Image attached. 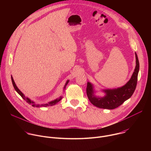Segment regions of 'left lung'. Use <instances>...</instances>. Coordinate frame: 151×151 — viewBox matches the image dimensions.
Listing matches in <instances>:
<instances>
[{"mask_svg": "<svg viewBox=\"0 0 151 151\" xmlns=\"http://www.w3.org/2000/svg\"><path fill=\"white\" fill-rule=\"evenodd\" d=\"M136 54V66L134 72L130 79L125 85L121 88L114 90H104L106 96L103 97H96L94 96L93 85L87 83V94L91 103L100 108L114 109L121 105L125 100L130 98L134 93L137 82V76L139 70V62L137 55Z\"/></svg>", "mask_w": 151, "mask_h": 151, "instance_id": "1", "label": "left lung"}]
</instances>
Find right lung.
<instances>
[{
	"instance_id": "add662e5",
	"label": "right lung",
	"mask_w": 151,
	"mask_h": 151,
	"mask_svg": "<svg viewBox=\"0 0 151 151\" xmlns=\"http://www.w3.org/2000/svg\"><path fill=\"white\" fill-rule=\"evenodd\" d=\"M11 80H12V82L13 86H14V87L15 91L21 96V97H22L24 100H26L29 104H32L33 106H35V107H47V106H53V105L57 103H58V101H60L61 100V99H62V97H60L59 99H56V100H53V101H52L49 102L48 103H47V104H35V102H33V101H31L29 98L25 97V96L19 91V90L17 88V87L16 86V85H15V82H14V81L13 78H12V76H11ZM68 82H69V81H68L66 82V85H65V86H64V88H66V86L67 85V84L68 83Z\"/></svg>"
}]
</instances>
